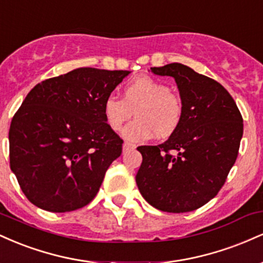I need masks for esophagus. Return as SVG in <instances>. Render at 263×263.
Instances as JSON below:
<instances>
[{"label": "esophagus", "mask_w": 263, "mask_h": 263, "mask_svg": "<svg viewBox=\"0 0 263 263\" xmlns=\"http://www.w3.org/2000/svg\"><path fill=\"white\" fill-rule=\"evenodd\" d=\"M136 148V144H132L129 143V142H125L122 146V149L123 152H127V151H131V149H135Z\"/></svg>", "instance_id": "34e87169"}]
</instances>
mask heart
Masks as SVG:
<instances>
[{"label": "heart", "instance_id": "obj_1", "mask_svg": "<svg viewBox=\"0 0 263 263\" xmlns=\"http://www.w3.org/2000/svg\"><path fill=\"white\" fill-rule=\"evenodd\" d=\"M105 121L114 131H120L134 112L137 119L122 131L127 142L138 143L153 136L167 138L177 131L184 116L182 98L161 80L142 75L123 89V99L108 95L102 105Z\"/></svg>", "mask_w": 263, "mask_h": 263}]
</instances>
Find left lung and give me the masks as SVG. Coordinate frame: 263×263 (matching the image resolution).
<instances>
[{
    "label": "left lung",
    "instance_id": "obj_1",
    "mask_svg": "<svg viewBox=\"0 0 263 263\" xmlns=\"http://www.w3.org/2000/svg\"><path fill=\"white\" fill-rule=\"evenodd\" d=\"M176 80L184 104L182 123L158 146H141L136 183L142 197L167 213L197 210L211 200L237 158L242 116L221 84L180 63L151 68Z\"/></svg>",
    "mask_w": 263,
    "mask_h": 263
}]
</instances>
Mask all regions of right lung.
Masks as SVG:
<instances>
[{
    "instance_id": "right-lung-1",
    "label": "right lung",
    "mask_w": 263,
    "mask_h": 263,
    "mask_svg": "<svg viewBox=\"0 0 263 263\" xmlns=\"http://www.w3.org/2000/svg\"><path fill=\"white\" fill-rule=\"evenodd\" d=\"M129 73L79 68L28 92L8 140L11 171L32 204L66 213L95 198L123 143L105 121L102 105Z\"/></svg>"
}]
</instances>
